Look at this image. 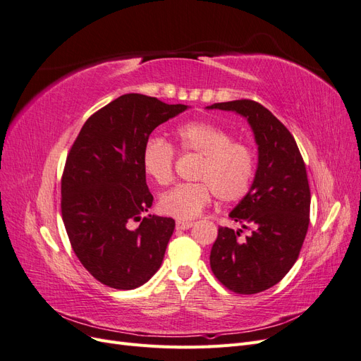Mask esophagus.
<instances>
[{
  "label": "esophagus",
  "instance_id": "1",
  "mask_svg": "<svg viewBox=\"0 0 361 361\" xmlns=\"http://www.w3.org/2000/svg\"><path fill=\"white\" fill-rule=\"evenodd\" d=\"M191 226L192 221H176V228H179V231H187Z\"/></svg>",
  "mask_w": 361,
  "mask_h": 361
}]
</instances>
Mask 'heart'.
Wrapping results in <instances>:
<instances>
[{"label": "heart", "instance_id": "b5f03b06", "mask_svg": "<svg viewBox=\"0 0 361 361\" xmlns=\"http://www.w3.org/2000/svg\"><path fill=\"white\" fill-rule=\"evenodd\" d=\"M176 138L183 154L203 157L195 171L200 182L180 183L161 194L158 207L162 214L179 220H191L211 203L218 200L233 203L243 200L253 187L256 176V154L250 145L235 141L224 128L211 122H188L178 126ZM176 149L162 137H150L141 152L145 173L158 185L173 179Z\"/></svg>", "mask_w": 361, "mask_h": 361}]
</instances>
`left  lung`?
<instances>
[{
  "instance_id": "1",
  "label": "left lung",
  "mask_w": 361,
  "mask_h": 361,
  "mask_svg": "<svg viewBox=\"0 0 361 361\" xmlns=\"http://www.w3.org/2000/svg\"><path fill=\"white\" fill-rule=\"evenodd\" d=\"M207 108L247 117L259 146L253 187L231 212L251 231L220 227L211 250V269L224 288L251 295L267 290L297 262L310 223V187L305 164L289 129L264 105L239 99Z\"/></svg>"
}]
</instances>
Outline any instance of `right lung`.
I'll return each mask as SVG.
<instances>
[{
    "instance_id": "1",
    "label": "right lung",
    "mask_w": 361,
    "mask_h": 361,
    "mask_svg": "<svg viewBox=\"0 0 361 361\" xmlns=\"http://www.w3.org/2000/svg\"><path fill=\"white\" fill-rule=\"evenodd\" d=\"M187 110L128 93L92 114L61 176V216L76 257L102 285L135 289L159 269L174 220L149 215L154 202L141 152L157 126ZM130 221H140L129 229Z\"/></svg>"
}]
</instances>
